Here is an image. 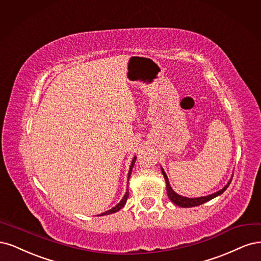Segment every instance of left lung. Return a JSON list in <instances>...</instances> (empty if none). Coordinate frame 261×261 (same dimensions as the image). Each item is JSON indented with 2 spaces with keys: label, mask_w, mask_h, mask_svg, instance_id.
<instances>
[{
  "label": "left lung",
  "mask_w": 261,
  "mask_h": 261,
  "mask_svg": "<svg viewBox=\"0 0 261 261\" xmlns=\"http://www.w3.org/2000/svg\"><path fill=\"white\" fill-rule=\"evenodd\" d=\"M162 172H163V175L165 178V181H166V188H167V194H168V197H169V199L172 201L173 204L178 205L180 207H183V208H189V207H195V206H198V205H201L206 203V201L213 199L217 196H219L220 194H222V193L228 189V187L230 186V183L232 181V178L230 179V181L228 182V184L226 186L220 190L218 191L216 193H214V194H210L208 196H201V197H196V198H189V197H184V196H181L179 194H176V193L172 190V188L170 187L169 184V180H168V176L166 174V172L164 171V169L162 168Z\"/></svg>",
  "instance_id": "left-lung-1"
}]
</instances>
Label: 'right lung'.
Listing matches in <instances>:
<instances>
[{"instance_id": "obj_1", "label": "right lung", "mask_w": 261, "mask_h": 261, "mask_svg": "<svg viewBox=\"0 0 261 261\" xmlns=\"http://www.w3.org/2000/svg\"><path fill=\"white\" fill-rule=\"evenodd\" d=\"M136 161H137V157H134L132 163H131V166H130L129 173H128V181H129V178H130V175H131V171H132V168H133V165H134V163H136ZM128 197H129V191L127 190V192H125V194H124L123 198L120 200V203H118L115 207H113L112 209H109V210H107V212H105V213H103V214H100V215H98V216H105V215H111V214L117 213V212H118V210H120V209L124 206L125 203H127Z\"/></svg>"}]
</instances>
